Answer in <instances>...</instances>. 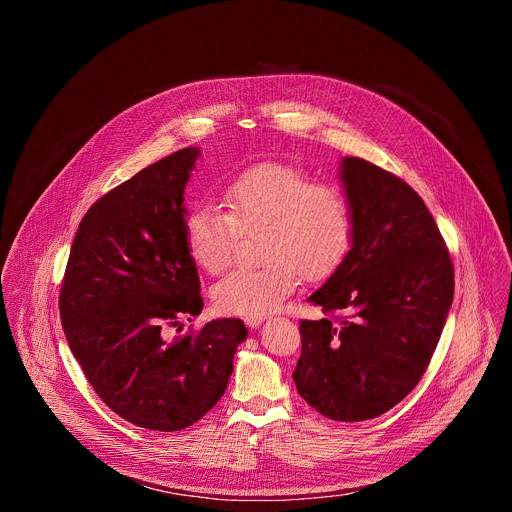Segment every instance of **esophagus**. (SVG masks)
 Returning <instances> with one entry per match:
<instances>
[{
  "mask_svg": "<svg viewBox=\"0 0 512 512\" xmlns=\"http://www.w3.org/2000/svg\"><path fill=\"white\" fill-rule=\"evenodd\" d=\"M263 316H249V318H245V324L249 326V328H259L261 324H263Z\"/></svg>",
  "mask_w": 512,
  "mask_h": 512,
  "instance_id": "34e87169",
  "label": "esophagus"
}]
</instances>
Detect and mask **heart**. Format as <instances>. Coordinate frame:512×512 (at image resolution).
<instances>
[{
  "instance_id": "heart-1",
  "label": "heart",
  "mask_w": 512,
  "mask_h": 512,
  "mask_svg": "<svg viewBox=\"0 0 512 512\" xmlns=\"http://www.w3.org/2000/svg\"><path fill=\"white\" fill-rule=\"evenodd\" d=\"M227 212L196 206L184 221L192 261L206 273L225 271L241 233L263 229L257 269L231 271L212 287L214 306L231 316H263L298 287L342 261L352 233L344 196L291 166L261 164L237 176L223 194Z\"/></svg>"
}]
</instances>
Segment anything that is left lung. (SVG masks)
<instances>
[{"mask_svg": "<svg viewBox=\"0 0 512 512\" xmlns=\"http://www.w3.org/2000/svg\"><path fill=\"white\" fill-rule=\"evenodd\" d=\"M350 251L308 298L324 314L302 320L298 393L334 421L373 419L423 377L452 300L454 265L421 196L395 174L342 158Z\"/></svg>", "mask_w": 512, "mask_h": 512, "instance_id": "obj_1", "label": "left lung"}]
</instances>
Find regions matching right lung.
I'll return each mask as SVG.
<instances>
[{"instance_id":"1","label":"right lung","mask_w":512,"mask_h":512,"mask_svg":"<svg viewBox=\"0 0 512 512\" xmlns=\"http://www.w3.org/2000/svg\"><path fill=\"white\" fill-rule=\"evenodd\" d=\"M200 156L184 148L99 198L72 241L60 318L97 395L137 427L178 431L223 397L239 318L172 338L202 312L198 269L184 241V188Z\"/></svg>"}]
</instances>
